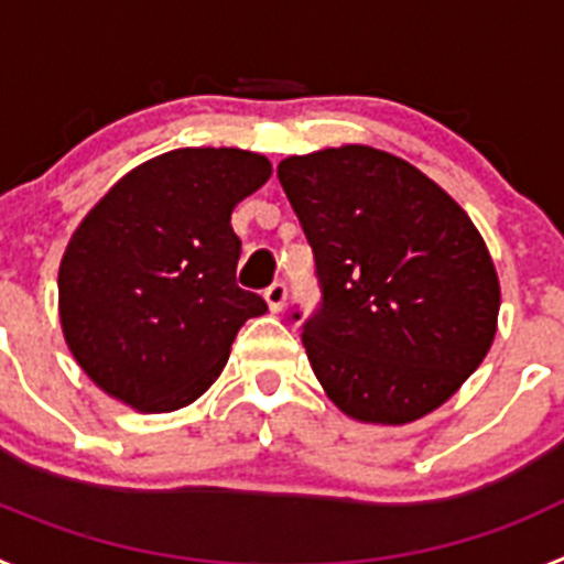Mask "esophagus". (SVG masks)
Returning <instances> with one entry per match:
<instances>
[{
    "mask_svg": "<svg viewBox=\"0 0 564 564\" xmlns=\"http://www.w3.org/2000/svg\"><path fill=\"white\" fill-rule=\"evenodd\" d=\"M285 299H288L285 282H273V285L265 291V302L268 307H271V313L282 311V307H285Z\"/></svg>",
    "mask_w": 564,
    "mask_h": 564,
    "instance_id": "esophagus-1",
    "label": "esophagus"
}]
</instances>
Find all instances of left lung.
<instances>
[{"label": "left lung", "mask_w": 564, "mask_h": 564, "mask_svg": "<svg viewBox=\"0 0 564 564\" xmlns=\"http://www.w3.org/2000/svg\"><path fill=\"white\" fill-rule=\"evenodd\" d=\"M276 174L316 257L322 307L302 344L327 398L381 426L435 412L497 333L500 279L477 226L421 169L361 143Z\"/></svg>", "instance_id": "left-lung-1"}]
</instances>
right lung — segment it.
Here are the masks:
<instances>
[{"instance_id":"right-lung-1","label":"right lung","mask_w":564,"mask_h":564,"mask_svg":"<svg viewBox=\"0 0 564 564\" xmlns=\"http://www.w3.org/2000/svg\"><path fill=\"white\" fill-rule=\"evenodd\" d=\"M271 172L246 149H172L89 208L58 265V316L98 390L158 415L217 381L239 327L268 311L237 288L231 212Z\"/></svg>"}]
</instances>
